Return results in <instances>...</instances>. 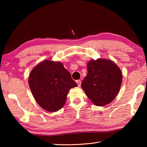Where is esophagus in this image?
<instances>
[{
  "mask_svg": "<svg viewBox=\"0 0 147 147\" xmlns=\"http://www.w3.org/2000/svg\"><path fill=\"white\" fill-rule=\"evenodd\" d=\"M76 83L78 84V86L79 87L81 86V84H82V82H81L80 80H76Z\"/></svg>",
  "mask_w": 147,
  "mask_h": 147,
  "instance_id": "esophagus-1",
  "label": "esophagus"
}]
</instances>
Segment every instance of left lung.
Returning <instances> with one entry per match:
<instances>
[{"label": "left lung", "instance_id": "8db88e82", "mask_svg": "<svg viewBox=\"0 0 147 147\" xmlns=\"http://www.w3.org/2000/svg\"><path fill=\"white\" fill-rule=\"evenodd\" d=\"M88 73L82 83L85 94L93 104L104 106L116 96L123 80V74L111 60L98 59L87 64Z\"/></svg>", "mask_w": 147, "mask_h": 147}]
</instances>
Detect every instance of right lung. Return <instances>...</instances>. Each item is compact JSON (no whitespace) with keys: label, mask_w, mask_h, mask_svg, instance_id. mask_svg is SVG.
<instances>
[{"label":"right lung","mask_w":147,"mask_h":147,"mask_svg":"<svg viewBox=\"0 0 147 147\" xmlns=\"http://www.w3.org/2000/svg\"><path fill=\"white\" fill-rule=\"evenodd\" d=\"M29 86L40 107L56 112L65 103L69 90L78 86L60 62L43 61L31 71Z\"/></svg>","instance_id":"obj_1"}]
</instances>
